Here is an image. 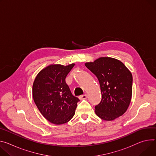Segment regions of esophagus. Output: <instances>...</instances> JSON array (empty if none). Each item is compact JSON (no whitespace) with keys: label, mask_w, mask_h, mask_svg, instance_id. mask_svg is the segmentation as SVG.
<instances>
[{"label":"esophagus","mask_w":156,"mask_h":156,"mask_svg":"<svg viewBox=\"0 0 156 156\" xmlns=\"http://www.w3.org/2000/svg\"><path fill=\"white\" fill-rule=\"evenodd\" d=\"M87 97H88V95L87 94H83V95L80 96L79 98H80V100H85V99L87 98Z\"/></svg>","instance_id":"34e87169"}]
</instances>
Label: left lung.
I'll return each instance as SVG.
<instances>
[{"label": "left lung", "instance_id": "1", "mask_svg": "<svg viewBox=\"0 0 156 156\" xmlns=\"http://www.w3.org/2000/svg\"><path fill=\"white\" fill-rule=\"evenodd\" d=\"M85 66L100 83L102 98L95 108L96 115L105 121L122 116L128 108L132 97L133 76L119 60L101 57Z\"/></svg>", "mask_w": 156, "mask_h": 156}]
</instances>
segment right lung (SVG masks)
I'll return each instance as SVG.
<instances>
[{"mask_svg":"<svg viewBox=\"0 0 156 156\" xmlns=\"http://www.w3.org/2000/svg\"><path fill=\"white\" fill-rule=\"evenodd\" d=\"M74 66L75 63L49 65L40 71L34 82V102L41 114L53 124L66 123L75 115L80 100L72 94L65 82Z\"/></svg>","mask_w":156,"mask_h":156,"instance_id":"obj_1","label":"right lung"}]
</instances>
